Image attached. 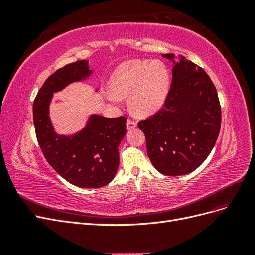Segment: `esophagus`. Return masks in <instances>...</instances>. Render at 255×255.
Instances as JSON below:
<instances>
[{
  "label": "esophagus",
  "mask_w": 255,
  "mask_h": 255,
  "mask_svg": "<svg viewBox=\"0 0 255 255\" xmlns=\"http://www.w3.org/2000/svg\"><path fill=\"white\" fill-rule=\"evenodd\" d=\"M136 127H137V122L130 120V119H128V121H127V128L128 129H133Z\"/></svg>",
  "instance_id": "1"
}]
</instances>
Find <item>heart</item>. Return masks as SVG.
<instances>
[{"label":"heart","instance_id":"1","mask_svg":"<svg viewBox=\"0 0 255 255\" xmlns=\"http://www.w3.org/2000/svg\"><path fill=\"white\" fill-rule=\"evenodd\" d=\"M106 92L111 102L129 95V107L137 116H150L163 106L168 95L170 76L166 66L155 60L132 59L122 63L110 80Z\"/></svg>","mask_w":255,"mask_h":255}]
</instances>
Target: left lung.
<instances>
[{
	"label": "left lung",
	"mask_w": 255,
	"mask_h": 255,
	"mask_svg": "<svg viewBox=\"0 0 255 255\" xmlns=\"http://www.w3.org/2000/svg\"><path fill=\"white\" fill-rule=\"evenodd\" d=\"M173 63L172 82L163 109L138 127L152 165L165 175L190 173L210 155L221 125L217 91L210 76L182 55L164 54Z\"/></svg>",
	"instance_id": "8db88e82"
}]
</instances>
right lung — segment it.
<instances>
[{
  "label": "right lung",
  "mask_w": 255,
  "mask_h": 255,
  "mask_svg": "<svg viewBox=\"0 0 255 255\" xmlns=\"http://www.w3.org/2000/svg\"><path fill=\"white\" fill-rule=\"evenodd\" d=\"M92 74L88 60H78L50 75L35 98L34 125L38 143L48 163L75 186L99 188L109 184L119 166L118 148L127 133V118L92 114L74 134L60 135L53 127L50 104L54 94ZM98 91V89H96Z\"/></svg>",
  "instance_id": "add662e5"
}]
</instances>
